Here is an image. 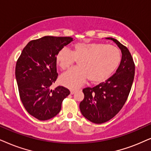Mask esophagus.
Here are the masks:
<instances>
[{
	"label": "esophagus",
	"instance_id": "34e87169",
	"mask_svg": "<svg viewBox=\"0 0 151 151\" xmlns=\"http://www.w3.org/2000/svg\"><path fill=\"white\" fill-rule=\"evenodd\" d=\"M76 93H77V91H76V90H72V91H70V93H71V95H73Z\"/></svg>",
	"mask_w": 151,
	"mask_h": 151
}]
</instances>
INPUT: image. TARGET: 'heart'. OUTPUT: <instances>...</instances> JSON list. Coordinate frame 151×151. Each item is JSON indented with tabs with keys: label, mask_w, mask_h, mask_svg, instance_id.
I'll return each instance as SVG.
<instances>
[{
	"label": "heart",
	"mask_w": 151,
	"mask_h": 151,
	"mask_svg": "<svg viewBox=\"0 0 151 151\" xmlns=\"http://www.w3.org/2000/svg\"><path fill=\"white\" fill-rule=\"evenodd\" d=\"M76 61L79 68L66 72L60 78V83L71 89L81 86L88 79L93 84L105 81L119 66L121 53L113 45L78 42L72 51L63 48L56 55L57 65L62 70L70 69Z\"/></svg>",
	"instance_id": "1"
}]
</instances>
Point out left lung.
<instances>
[{
	"label": "left lung",
	"mask_w": 151,
	"mask_h": 151,
	"mask_svg": "<svg viewBox=\"0 0 151 151\" xmlns=\"http://www.w3.org/2000/svg\"><path fill=\"white\" fill-rule=\"evenodd\" d=\"M113 40L122 52V59L116 73L93 88L83 89L84 99L80 102L82 115L92 123L109 121L121 111L128 98L134 77L135 65L128 49L117 40Z\"/></svg>",
	"instance_id": "left-lung-1"
}]
</instances>
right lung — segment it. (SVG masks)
Listing matches in <instances>:
<instances>
[{
	"label": "right lung",
	"instance_id": "add662e5",
	"mask_svg": "<svg viewBox=\"0 0 151 151\" xmlns=\"http://www.w3.org/2000/svg\"><path fill=\"white\" fill-rule=\"evenodd\" d=\"M73 40L71 37L45 36L30 41L17 61L15 76L22 102L28 113L40 121L56 116L70 91L50 90L58 77L56 55Z\"/></svg>",
	"mask_w": 151,
	"mask_h": 151
}]
</instances>
